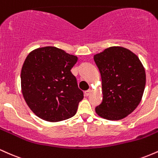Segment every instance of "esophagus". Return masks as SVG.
Masks as SVG:
<instances>
[{"label": "esophagus", "mask_w": 158, "mask_h": 158, "mask_svg": "<svg viewBox=\"0 0 158 158\" xmlns=\"http://www.w3.org/2000/svg\"><path fill=\"white\" fill-rule=\"evenodd\" d=\"M90 93H91V90H90V89H88V90H85V96L88 97V96L90 95Z\"/></svg>", "instance_id": "1"}]
</instances>
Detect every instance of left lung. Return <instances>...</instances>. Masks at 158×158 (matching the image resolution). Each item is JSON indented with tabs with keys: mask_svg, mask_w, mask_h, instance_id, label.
I'll list each match as a JSON object with an SVG mask.
<instances>
[{
	"mask_svg": "<svg viewBox=\"0 0 158 158\" xmlns=\"http://www.w3.org/2000/svg\"><path fill=\"white\" fill-rule=\"evenodd\" d=\"M102 78V102L97 114L109 120H119L134 111L142 99L146 73L139 58L128 49L110 47L94 55Z\"/></svg>",
	"mask_w": 158,
	"mask_h": 158,
	"instance_id": "left-lung-1",
	"label": "left lung"
}]
</instances>
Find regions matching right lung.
Returning <instances> with one entry per match:
<instances>
[{"label": "right lung", "mask_w": 158, "mask_h": 158, "mask_svg": "<svg viewBox=\"0 0 158 158\" xmlns=\"http://www.w3.org/2000/svg\"><path fill=\"white\" fill-rule=\"evenodd\" d=\"M78 58L55 47L34 50L27 56L21 73L22 94L39 118L59 122L73 117L83 91L70 70Z\"/></svg>", "instance_id": "add662e5"}]
</instances>
